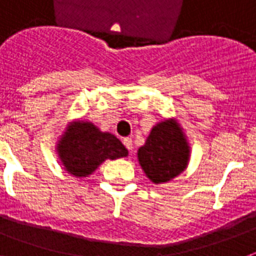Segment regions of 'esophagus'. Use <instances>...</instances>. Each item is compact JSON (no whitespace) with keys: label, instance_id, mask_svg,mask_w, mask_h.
Returning <instances> with one entry per match:
<instances>
[{"label":"esophagus","instance_id":"1","mask_svg":"<svg viewBox=\"0 0 256 256\" xmlns=\"http://www.w3.org/2000/svg\"><path fill=\"white\" fill-rule=\"evenodd\" d=\"M122 142H124V146H126V148H128V152H132V138H124V140H122Z\"/></svg>","mask_w":256,"mask_h":256}]
</instances>
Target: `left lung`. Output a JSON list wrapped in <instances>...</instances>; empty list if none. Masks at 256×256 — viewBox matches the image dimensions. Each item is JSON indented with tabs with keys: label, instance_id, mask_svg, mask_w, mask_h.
Returning <instances> with one entry per match:
<instances>
[{
	"label": "left lung",
	"instance_id": "left-lung-1",
	"mask_svg": "<svg viewBox=\"0 0 256 256\" xmlns=\"http://www.w3.org/2000/svg\"><path fill=\"white\" fill-rule=\"evenodd\" d=\"M190 148L174 120L154 126L146 144L138 150V160L148 178L154 183L168 182L187 166Z\"/></svg>",
	"mask_w": 256,
	"mask_h": 256
}]
</instances>
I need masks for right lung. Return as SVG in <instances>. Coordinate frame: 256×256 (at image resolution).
Here are the masks:
<instances>
[{"label": "right lung", "mask_w": 256, "mask_h": 256, "mask_svg": "<svg viewBox=\"0 0 256 256\" xmlns=\"http://www.w3.org/2000/svg\"><path fill=\"white\" fill-rule=\"evenodd\" d=\"M58 156L66 171L76 176H88L106 160L128 154L116 136L102 132L90 122H76L58 144Z\"/></svg>", "instance_id": "1"}]
</instances>
